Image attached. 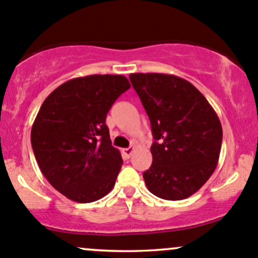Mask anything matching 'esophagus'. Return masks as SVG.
Here are the masks:
<instances>
[{"label":"esophagus","instance_id":"1","mask_svg":"<svg viewBox=\"0 0 258 258\" xmlns=\"http://www.w3.org/2000/svg\"><path fill=\"white\" fill-rule=\"evenodd\" d=\"M133 152H134V148H132V147L125 148V149H123V155L125 158H130V155L133 154Z\"/></svg>","mask_w":258,"mask_h":258}]
</instances>
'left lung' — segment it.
Wrapping results in <instances>:
<instances>
[{
  "instance_id": "obj_1",
  "label": "left lung",
  "mask_w": 258,
  "mask_h": 258,
  "mask_svg": "<svg viewBox=\"0 0 258 258\" xmlns=\"http://www.w3.org/2000/svg\"><path fill=\"white\" fill-rule=\"evenodd\" d=\"M152 126L153 163L143 173L157 197L180 201L195 195L215 172L222 125L203 94L168 74H130Z\"/></svg>"
}]
</instances>
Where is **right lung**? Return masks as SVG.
Returning a JSON list of instances; mask_svg holds the SVG:
<instances>
[{
	"instance_id": "obj_1",
	"label": "right lung",
	"mask_w": 258,
	"mask_h": 258,
	"mask_svg": "<svg viewBox=\"0 0 258 258\" xmlns=\"http://www.w3.org/2000/svg\"><path fill=\"white\" fill-rule=\"evenodd\" d=\"M130 88L123 75L75 78L42 103L31 129L35 158L56 190L79 203L113 189L123 159L111 145L106 114Z\"/></svg>"
}]
</instances>
